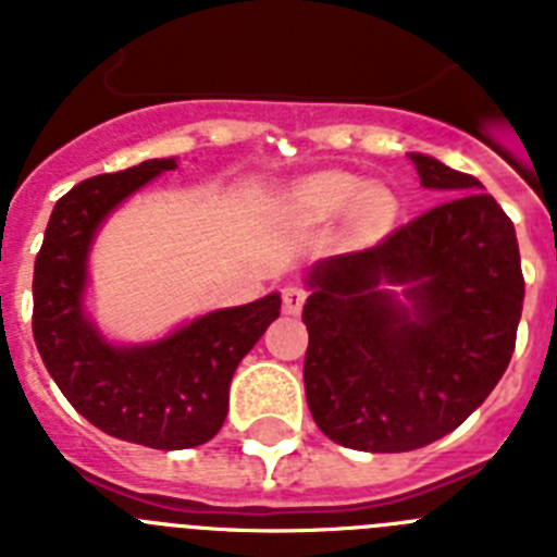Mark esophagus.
Returning a JSON list of instances; mask_svg holds the SVG:
<instances>
[{
  "label": "esophagus",
  "mask_w": 557,
  "mask_h": 557,
  "mask_svg": "<svg viewBox=\"0 0 557 557\" xmlns=\"http://www.w3.org/2000/svg\"><path fill=\"white\" fill-rule=\"evenodd\" d=\"M304 301H307V287L298 282H289L282 287V304H284V312L287 314H298L301 312Z\"/></svg>",
  "instance_id": "1"
}]
</instances>
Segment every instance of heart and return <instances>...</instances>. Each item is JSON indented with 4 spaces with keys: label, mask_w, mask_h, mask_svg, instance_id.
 <instances>
[{
    "label": "heart",
    "mask_w": 557,
    "mask_h": 557,
    "mask_svg": "<svg viewBox=\"0 0 557 557\" xmlns=\"http://www.w3.org/2000/svg\"><path fill=\"white\" fill-rule=\"evenodd\" d=\"M298 200L312 211L314 218H334V214L346 211L354 203V223L366 234L385 231L398 211L391 189H385V186H366L362 189V181L357 175H348V172L314 175L307 184H301Z\"/></svg>",
    "instance_id": "b5f03b06"
}]
</instances>
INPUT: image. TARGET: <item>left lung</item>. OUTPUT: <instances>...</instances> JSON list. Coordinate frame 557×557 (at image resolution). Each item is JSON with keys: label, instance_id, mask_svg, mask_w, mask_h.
<instances>
[{"label": "left lung", "instance_id": "left-lung-1", "mask_svg": "<svg viewBox=\"0 0 557 557\" xmlns=\"http://www.w3.org/2000/svg\"><path fill=\"white\" fill-rule=\"evenodd\" d=\"M421 186L451 195L379 245L309 275L304 387L314 424L357 451H410L488 398L524 301L510 218L474 175L410 152ZM379 283H407L410 308Z\"/></svg>", "mask_w": 557, "mask_h": 557}]
</instances>
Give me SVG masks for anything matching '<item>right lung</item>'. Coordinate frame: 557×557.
Instances as JSON below:
<instances>
[{
	"label": "right lung",
	"mask_w": 557,
	"mask_h": 557,
	"mask_svg": "<svg viewBox=\"0 0 557 557\" xmlns=\"http://www.w3.org/2000/svg\"><path fill=\"white\" fill-rule=\"evenodd\" d=\"M175 170L150 159L122 172L81 181L52 209L33 273V337L49 376L69 405L108 435L150 446L191 449L218 435L228 416L236 366L282 312L278 295L220 309L150 346L120 348L83 314L86 259L111 209Z\"/></svg>",
	"instance_id": "1"
}]
</instances>
